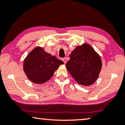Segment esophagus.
I'll list each match as a JSON object with an SVG mask.
<instances>
[{
    "label": "esophagus",
    "instance_id": "esophagus-1",
    "mask_svg": "<svg viewBox=\"0 0 125 125\" xmlns=\"http://www.w3.org/2000/svg\"><path fill=\"white\" fill-rule=\"evenodd\" d=\"M62 60L63 61V62H64V63H65L67 62V60H66V58H63L62 59Z\"/></svg>",
    "mask_w": 125,
    "mask_h": 125
}]
</instances>
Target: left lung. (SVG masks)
Here are the masks:
<instances>
[{"label":"left lung","instance_id":"8db88e82","mask_svg":"<svg viewBox=\"0 0 125 125\" xmlns=\"http://www.w3.org/2000/svg\"><path fill=\"white\" fill-rule=\"evenodd\" d=\"M67 70L77 83L90 85L95 82L102 67L100 56L88 44L78 46L70 54Z\"/></svg>","mask_w":125,"mask_h":125}]
</instances>
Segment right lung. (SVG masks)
<instances>
[{
	"label": "right lung",
	"instance_id": "add662e5",
	"mask_svg": "<svg viewBox=\"0 0 125 125\" xmlns=\"http://www.w3.org/2000/svg\"><path fill=\"white\" fill-rule=\"evenodd\" d=\"M62 64H64L63 61L54 56H51L41 47H36L24 60V70L31 81L42 84L49 80Z\"/></svg>",
	"mask_w": 125,
	"mask_h": 125
}]
</instances>
